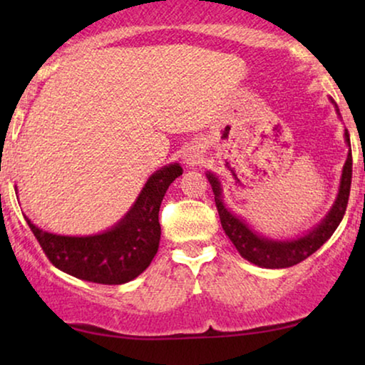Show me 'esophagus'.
Segmentation results:
<instances>
[{
    "label": "esophagus",
    "instance_id": "obj_1",
    "mask_svg": "<svg viewBox=\"0 0 365 365\" xmlns=\"http://www.w3.org/2000/svg\"><path fill=\"white\" fill-rule=\"evenodd\" d=\"M197 158H199V156H197V153H194V151H192V153H187L186 156H184V159H186V161H191V163H192V161H196Z\"/></svg>",
    "mask_w": 365,
    "mask_h": 365
}]
</instances>
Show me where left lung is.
<instances>
[{
	"label": "left lung",
	"instance_id": "8db88e82",
	"mask_svg": "<svg viewBox=\"0 0 365 365\" xmlns=\"http://www.w3.org/2000/svg\"><path fill=\"white\" fill-rule=\"evenodd\" d=\"M336 111L339 113V109H336ZM344 138H346V144L349 146V154L342 169L341 186H339L337 197L332 204L331 211L327 212V216L312 231H309L307 234H304V236L297 239H291V241H274V239H267L261 236V234H257L256 231H252L244 219L237 217L236 214H232L226 207V204L222 201L221 182H219L216 174H206L212 186L214 201H216V207L219 217H221L224 232L231 239V242L236 246L239 254L244 259H247L249 262L256 264L259 267L266 269L291 267L302 262L304 259H307L311 254L316 252L332 236L339 224H341L344 214H346L352 181V153L347 129L344 133Z\"/></svg>",
	"mask_w": 365,
	"mask_h": 365
}]
</instances>
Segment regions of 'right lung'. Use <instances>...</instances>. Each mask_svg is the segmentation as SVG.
Instances as JSON below:
<instances>
[{
	"label": "right lung",
	"mask_w": 365,
	"mask_h": 365,
	"mask_svg": "<svg viewBox=\"0 0 365 365\" xmlns=\"http://www.w3.org/2000/svg\"><path fill=\"white\" fill-rule=\"evenodd\" d=\"M182 174L178 163L164 166L144 184L126 216L108 231L94 236H58L26 219L43 252L54 267L78 279L116 286L146 271L161 239L159 207L168 187Z\"/></svg>",
	"instance_id": "obj_1"
}]
</instances>
